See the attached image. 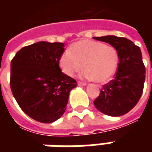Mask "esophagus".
I'll list each match as a JSON object with an SVG mask.
<instances>
[{
  "mask_svg": "<svg viewBox=\"0 0 152 152\" xmlns=\"http://www.w3.org/2000/svg\"><path fill=\"white\" fill-rule=\"evenodd\" d=\"M78 86H86V83H85V82H81V81H79V82H78Z\"/></svg>",
  "mask_w": 152,
  "mask_h": 152,
  "instance_id": "34e87169",
  "label": "esophagus"
}]
</instances>
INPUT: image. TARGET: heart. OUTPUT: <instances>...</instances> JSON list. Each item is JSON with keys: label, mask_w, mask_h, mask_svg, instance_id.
<instances>
[{"label": "heart", "mask_w": 152, "mask_h": 152, "mask_svg": "<svg viewBox=\"0 0 152 152\" xmlns=\"http://www.w3.org/2000/svg\"><path fill=\"white\" fill-rule=\"evenodd\" d=\"M118 61L117 50L112 45L84 40L72 44L62 53L59 66L66 75L72 76L84 65V77L94 79L97 82H105L114 75Z\"/></svg>", "instance_id": "heart-1"}]
</instances>
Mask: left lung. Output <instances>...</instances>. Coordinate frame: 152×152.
Here are the masks:
<instances>
[{"label": "left lung", "mask_w": 152, "mask_h": 152, "mask_svg": "<svg viewBox=\"0 0 152 152\" xmlns=\"http://www.w3.org/2000/svg\"><path fill=\"white\" fill-rule=\"evenodd\" d=\"M93 38L110 44L117 50L119 57L115 78L102 86L94 104L103 114L123 115L134 108L143 91L146 69L140 48L124 37L105 36Z\"/></svg>", "instance_id": "1"}]
</instances>
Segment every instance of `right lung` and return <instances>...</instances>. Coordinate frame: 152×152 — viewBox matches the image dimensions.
Masks as SVG:
<instances>
[{"label": "right lung", "instance_id": "1", "mask_svg": "<svg viewBox=\"0 0 152 152\" xmlns=\"http://www.w3.org/2000/svg\"><path fill=\"white\" fill-rule=\"evenodd\" d=\"M64 44L40 41L22 48L10 63V89L23 112L35 121L52 123L66 111L76 80L62 72Z\"/></svg>", "mask_w": 152, "mask_h": 152}]
</instances>
